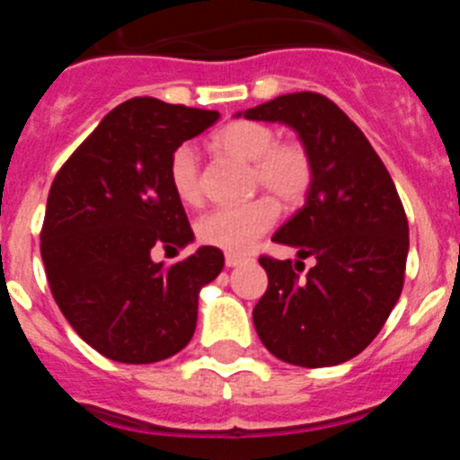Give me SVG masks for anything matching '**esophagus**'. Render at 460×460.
Returning a JSON list of instances; mask_svg holds the SVG:
<instances>
[{
    "label": "esophagus",
    "instance_id": "obj_1",
    "mask_svg": "<svg viewBox=\"0 0 460 460\" xmlns=\"http://www.w3.org/2000/svg\"><path fill=\"white\" fill-rule=\"evenodd\" d=\"M246 255H242V253H226V265L227 267H239L242 265V262H246Z\"/></svg>",
    "mask_w": 460,
    "mask_h": 460
}]
</instances>
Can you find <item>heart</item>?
<instances>
[{
	"label": "heart",
	"instance_id": "1",
	"mask_svg": "<svg viewBox=\"0 0 460 460\" xmlns=\"http://www.w3.org/2000/svg\"><path fill=\"white\" fill-rule=\"evenodd\" d=\"M214 145L223 154L251 164L253 186H265L283 205H296L306 198L313 181V161L302 142H276L274 128L260 121H233L214 136ZM168 177L181 205L193 207L200 202V170L193 147L181 145L174 149ZM274 198L260 195L243 205L214 207L195 223L198 239L230 253L251 249V243L265 234L279 217Z\"/></svg>",
	"mask_w": 460,
	"mask_h": 460
}]
</instances>
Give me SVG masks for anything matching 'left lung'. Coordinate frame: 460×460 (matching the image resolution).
<instances>
[{"label":"left lung","instance_id":"8db88e82","mask_svg":"<svg viewBox=\"0 0 460 460\" xmlns=\"http://www.w3.org/2000/svg\"><path fill=\"white\" fill-rule=\"evenodd\" d=\"M237 117L290 126L313 161L304 207L271 237L299 260L260 258L270 286L253 308L255 332L295 367L343 364L376 339L403 290L410 239L396 186L359 126L323 93H283ZM306 257L316 265L299 279Z\"/></svg>","mask_w":460,"mask_h":460}]
</instances>
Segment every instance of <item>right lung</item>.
<instances>
[{"label":"right lung","mask_w":460,"mask_h":460,"mask_svg":"<svg viewBox=\"0 0 460 460\" xmlns=\"http://www.w3.org/2000/svg\"><path fill=\"white\" fill-rule=\"evenodd\" d=\"M217 119V110L137 96L108 112L52 181L40 230L48 283L75 334L108 359L154 364L193 339L198 296L223 253L200 246L164 267L152 249L195 239L168 165Z\"/></svg>","instance_id":"obj_1"}]
</instances>
